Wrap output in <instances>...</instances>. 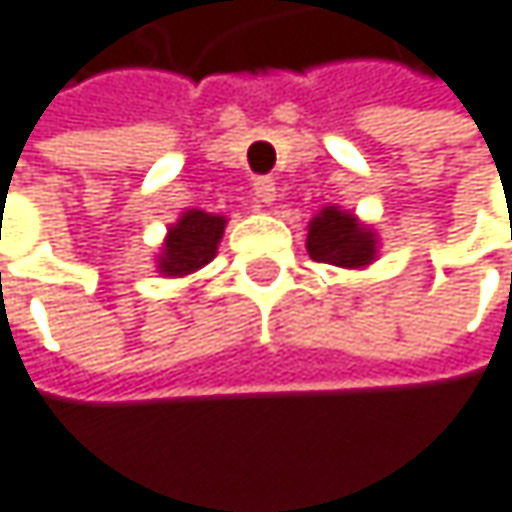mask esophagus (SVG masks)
I'll return each mask as SVG.
<instances>
[{
  "label": "esophagus",
  "mask_w": 512,
  "mask_h": 512,
  "mask_svg": "<svg viewBox=\"0 0 512 512\" xmlns=\"http://www.w3.org/2000/svg\"><path fill=\"white\" fill-rule=\"evenodd\" d=\"M254 197H258L264 206H270L276 200V181L273 178H254Z\"/></svg>",
  "instance_id": "1"
}]
</instances>
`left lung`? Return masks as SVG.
Returning <instances> with one entry per match:
<instances>
[{
  "label": "left lung",
  "instance_id": "left-lung-1",
  "mask_svg": "<svg viewBox=\"0 0 512 512\" xmlns=\"http://www.w3.org/2000/svg\"><path fill=\"white\" fill-rule=\"evenodd\" d=\"M306 230V251L312 261L340 270H367L379 258V233L349 209L324 206Z\"/></svg>",
  "mask_w": 512,
  "mask_h": 512
}]
</instances>
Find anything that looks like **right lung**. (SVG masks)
<instances>
[{"label": "right lung", "instance_id": "1", "mask_svg": "<svg viewBox=\"0 0 512 512\" xmlns=\"http://www.w3.org/2000/svg\"><path fill=\"white\" fill-rule=\"evenodd\" d=\"M227 218L212 215L203 209L181 212L175 224H169L160 254H157V273L166 279H185L200 273L215 254L224 236Z\"/></svg>", "mask_w": 512, "mask_h": 512}]
</instances>
